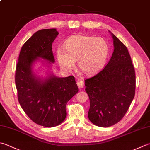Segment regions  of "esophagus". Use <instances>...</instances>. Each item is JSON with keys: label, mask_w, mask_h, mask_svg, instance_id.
Here are the masks:
<instances>
[{"label": "esophagus", "mask_w": 150, "mask_h": 150, "mask_svg": "<svg viewBox=\"0 0 150 150\" xmlns=\"http://www.w3.org/2000/svg\"><path fill=\"white\" fill-rule=\"evenodd\" d=\"M77 85L79 88H83L84 87V81L82 80H79L77 81Z\"/></svg>", "instance_id": "1"}]
</instances>
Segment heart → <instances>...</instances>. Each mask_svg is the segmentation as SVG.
I'll return each instance as SVG.
<instances>
[{
	"instance_id": "obj_1",
	"label": "heart",
	"mask_w": 150,
	"mask_h": 150,
	"mask_svg": "<svg viewBox=\"0 0 150 150\" xmlns=\"http://www.w3.org/2000/svg\"><path fill=\"white\" fill-rule=\"evenodd\" d=\"M64 50H58L56 57L60 67L67 72L78 68L83 74L93 76L105 65L110 47L108 42L102 37H94L76 34L67 39L64 44Z\"/></svg>"
}]
</instances>
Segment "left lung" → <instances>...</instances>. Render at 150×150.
Here are the masks:
<instances>
[{
	"instance_id": "obj_1",
	"label": "left lung",
	"mask_w": 150,
	"mask_h": 150,
	"mask_svg": "<svg viewBox=\"0 0 150 150\" xmlns=\"http://www.w3.org/2000/svg\"><path fill=\"white\" fill-rule=\"evenodd\" d=\"M111 35L114 50L108 63L97 74L85 80L90 100L88 117L101 127L112 126L122 119L133 100L136 87L135 71L128 50Z\"/></svg>"
}]
</instances>
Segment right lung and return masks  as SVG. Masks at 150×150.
Wrapping results in <instances>:
<instances>
[{
  "mask_svg": "<svg viewBox=\"0 0 150 150\" xmlns=\"http://www.w3.org/2000/svg\"><path fill=\"white\" fill-rule=\"evenodd\" d=\"M58 35L56 29L36 32L23 45L16 70L15 81L21 108L33 122L46 127L57 126L65 120L67 103L78 92L73 76L59 78L50 73L43 79L33 70L39 58L54 63L52 43Z\"/></svg>",
  "mask_w": 150,
  "mask_h": 150,
  "instance_id": "obj_1",
  "label": "right lung"
}]
</instances>
